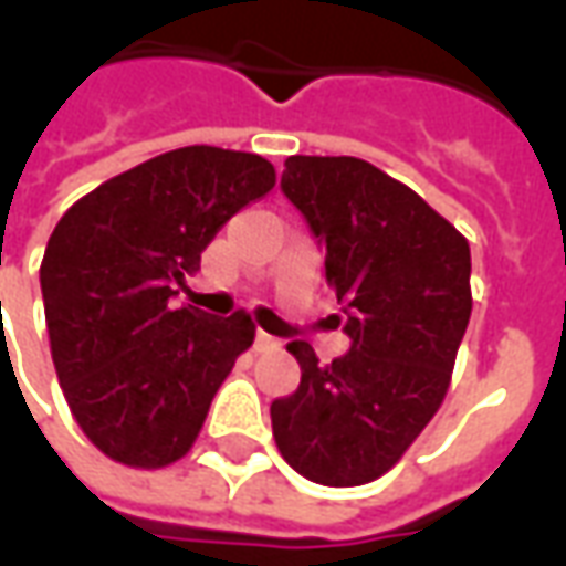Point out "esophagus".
I'll use <instances>...</instances> for the list:
<instances>
[{
  "mask_svg": "<svg viewBox=\"0 0 566 566\" xmlns=\"http://www.w3.org/2000/svg\"><path fill=\"white\" fill-rule=\"evenodd\" d=\"M279 348H282V343H279L275 336L258 331V336H254V352H260V355H272V352H279Z\"/></svg>",
  "mask_w": 566,
  "mask_h": 566,
  "instance_id": "esophagus-1",
  "label": "esophagus"
}]
</instances>
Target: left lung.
<instances>
[{"mask_svg":"<svg viewBox=\"0 0 566 566\" xmlns=\"http://www.w3.org/2000/svg\"><path fill=\"white\" fill-rule=\"evenodd\" d=\"M282 190L327 251L352 348L318 364L312 345L287 343L303 379L270 406L272 437L308 482L367 485L446 400L473 312L470 245L412 187L357 157H287Z\"/></svg>","mask_w":566,"mask_h":566,"instance_id":"obj_1","label":"left lung"}]
</instances>
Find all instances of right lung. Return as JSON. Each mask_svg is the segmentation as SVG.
I'll list each match as a JSON object with an SVG mask.
<instances>
[{"label":"right lung","mask_w":566,"mask_h":566,"mask_svg":"<svg viewBox=\"0 0 566 566\" xmlns=\"http://www.w3.org/2000/svg\"><path fill=\"white\" fill-rule=\"evenodd\" d=\"M272 185L260 154L190 145L108 178L54 227L39 270L51 357L72 416L112 461L157 470L185 458L254 343L242 308L218 318L172 296Z\"/></svg>","instance_id":"obj_1"}]
</instances>
